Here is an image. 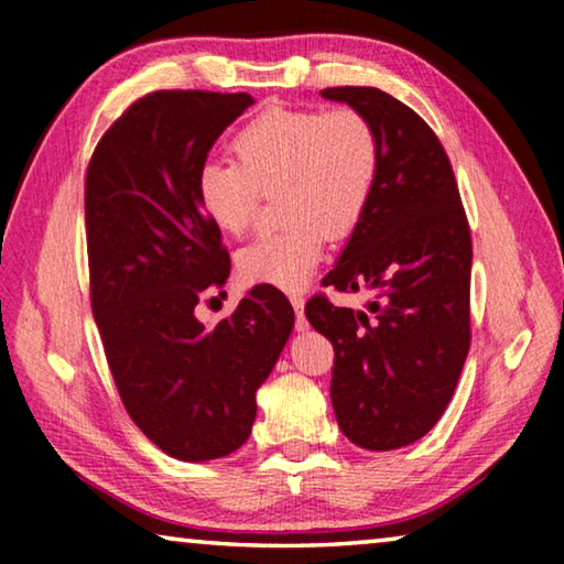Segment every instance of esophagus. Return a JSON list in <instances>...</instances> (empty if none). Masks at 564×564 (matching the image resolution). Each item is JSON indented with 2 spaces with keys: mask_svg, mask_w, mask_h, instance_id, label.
<instances>
[{
  "mask_svg": "<svg viewBox=\"0 0 564 564\" xmlns=\"http://www.w3.org/2000/svg\"><path fill=\"white\" fill-rule=\"evenodd\" d=\"M291 303H293V311H295V328L299 330H305L308 328V321H305V316H303V305H305V301H303V295H291Z\"/></svg>",
  "mask_w": 564,
  "mask_h": 564,
  "instance_id": "esophagus-1",
  "label": "esophagus"
}]
</instances>
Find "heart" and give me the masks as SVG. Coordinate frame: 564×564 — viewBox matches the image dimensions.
Segmentation results:
<instances>
[{"mask_svg":"<svg viewBox=\"0 0 564 564\" xmlns=\"http://www.w3.org/2000/svg\"><path fill=\"white\" fill-rule=\"evenodd\" d=\"M231 149L238 164L198 169V206L221 234L243 236L261 194L281 188L289 226L241 248L236 265L246 283L299 291L321 263L328 234L348 236L366 214L378 176L376 133L346 107H265Z\"/></svg>","mask_w":564,"mask_h":564,"instance_id":"obj_1","label":"heart"}]
</instances>
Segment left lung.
<instances>
[{
  "label": "left lung",
  "mask_w": 564,
  "mask_h": 564,
  "mask_svg": "<svg viewBox=\"0 0 564 564\" xmlns=\"http://www.w3.org/2000/svg\"><path fill=\"white\" fill-rule=\"evenodd\" d=\"M378 141L373 196L338 263L336 291H370L366 311L326 295L305 318L336 350L330 400L343 435L366 451H395L441 420L470 350V226L453 166L433 129L373 87H333Z\"/></svg>",
  "instance_id": "1"
}]
</instances>
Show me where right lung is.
<instances>
[{
    "mask_svg": "<svg viewBox=\"0 0 564 564\" xmlns=\"http://www.w3.org/2000/svg\"><path fill=\"white\" fill-rule=\"evenodd\" d=\"M251 104V94H147L104 133L87 169L91 311L113 383L139 431L186 463L248 441L256 390L293 330L291 303L271 285H253L214 328L194 313L231 273L196 176Z\"/></svg>",
    "mask_w": 564,
    "mask_h": 564,
    "instance_id": "1",
    "label": "right lung"
}]
</instances>
